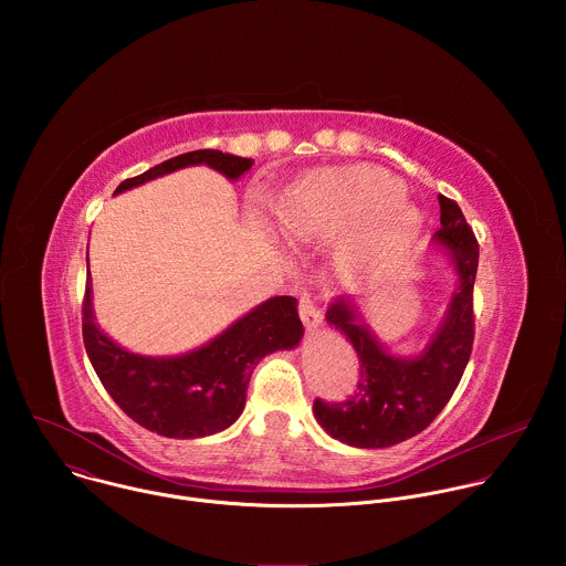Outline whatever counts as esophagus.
Listing matches in <instances>:
<instances>
[{"mask_svg":"<svg viewBox=\"0 0 566 566\" xmlns=\"http://www.w3.org/2000/svg\"><path fill=\"white\" fill-rule=\"evenodd\" d=\"M300 315H302V322L308 332H315L322 325V311L317 308L315 300L306 293L300 297Z\"/></svg>","mask_w":566,"mask_h":566,"instance_id":"1","label":"esophagus"}]
</instances>
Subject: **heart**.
<instances>
[{
	"label": "heart",
	"instance_id": "1",
	"mask_svg": "<svg viewBox=\"0 0 566 566\" xmlns=\"http://www.w3.org/2000/svg\"><path fill=\"white\" fill-rule=\"evenodd\" d=\"M277 219L300 244L352 232L345 255L356 269L398 266L423 228L419 208L406 201V188L378 166L311 172L284 190Z\"/></svg>",
	"mask_w": 566,
	"mask_h": 566
}]
</instances>
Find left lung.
<instances>
[{
	"label": "left lung",
	"mask_w": 566,
	"mask_h": 566,
	"mask_svg": "<svg viewBox=\"0 0 566 566\" xmlns=\"http://www.w3.org/2000/svg\"><path fill=\"white\" fill-rule=\"evenodd\" d=\"M441 228L432 251L452 273L454 291L426 343L400 356L367 325L360 300L338 295L327 306V322L356 349L360 380L356 396L343 402H313V417L329 437L354 448H389L426 430L446 408L468 365L474 338L472 289L479 264L474 232L461 208L439 195Z\"/></svg>",
	"instance_id": "8db88e82"
}]
</instances>
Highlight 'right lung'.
<instances>
[{"mask_svg":"<svg viewBox=\"0 0 566 566\" xmlns=\"http://www.w3.org/2000/svg\"><path fill=\"white\" fill-rule=\"evenodd\" d=\"M255 160L219 149L179 154L123 181L114 195L170 172L208 166L228 181L244 177ZM90 269V260H87ZM304 336L297 300L275 295L237 317L219 336L179 356H143L120 347L96 322L94 284L87 271L83 338L87 356L116 406L138 426L168 439H201L230 428L247 406V389L258 363L295 349Z\"/></svg>","mask_w":566,"mask_h":566,"instance_id":"add662e5","label":"right lung"}]
</instances>
